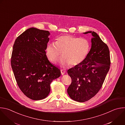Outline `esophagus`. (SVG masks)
<instances>
[{"label":"esophagus","mask_w":125,"mask_h":125,"mask_svg":"<svg viewBox=\"0 0 125 125\" xmlns=\"http://www.w3.org/2000/svg\"><path fill=\"white\" fill-rule=\"evenodd\" d=\"M65 72H66V71H64V70H61V74L62 75H63L65 73Z\"/></svg>","instance_id":"1"}]
</instances>
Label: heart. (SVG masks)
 <instances>
[{
	"label": "heart",
	"instance_id": "1",
	"mask_svg": "<svg viewBox=\"0 0 125 125\" xmlns=\"http://www.w3.org/2000/svg\"><path fill=\"white\" fill-rule=\"evenodd\" d=\"M89 42L84 38H79L69 35L58 37L54 43L49 44L46 52L48 59L55 63L61 55L60 60L62 67H74L85 58L89 51Z\"/></svg>",
	"mask_w": 125,
	"mask_h": 125
}]
</instances>
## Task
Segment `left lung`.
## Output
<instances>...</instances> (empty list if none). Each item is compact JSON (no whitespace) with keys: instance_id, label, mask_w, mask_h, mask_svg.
Segmentation results:
<instances>
[{"instance_id":"1","label":"left lung","mask_w":125,"mask_h":125,"mask_svg":"<svg viewBox=\"0 0 125 125\" xmlns=\"http://www.w3.org/2000/svg\"><path fill=\"white\" fill-rule=\"evenodd\" d=\"M91 33L92 46L86 58L79 65L68 70L72 82L67 89L70 97L77 102H86L102 87L110 66L109 50L95 32Z\"/></svg>"}]
</instances>
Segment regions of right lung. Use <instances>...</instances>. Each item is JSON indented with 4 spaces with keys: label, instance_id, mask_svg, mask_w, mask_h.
<instances>
[{
    "label": "right lung",
    "instance_id": "obj_1",
    "mask_svg": "<svg viewBox=\"0 0 125 125\" xmlns=\"http://www.w3.org/2000/svg\"><path fill=\"white\" fill-rule=\"evenodd\" d=\"M50 34L48 31L30 28L17 38L13 46L11 63L17 84L33 100L46 98L51 82L61 75L46 54Z\"/></svg>",
    "mask_w": 125,
    "mask_h": 125
}]
</instances>
